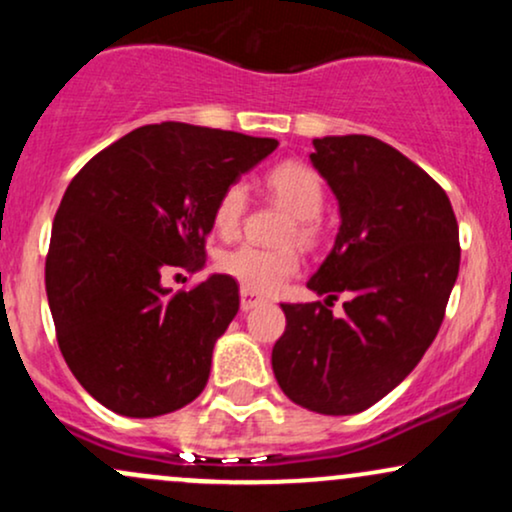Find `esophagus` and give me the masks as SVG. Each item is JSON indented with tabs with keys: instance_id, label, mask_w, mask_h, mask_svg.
<instances>
[{
	"instance_id": "1",
	"label": "esophagus",
	"mask_w": 512,
	"mask_h": 512,
	"mask_svg": "<svg viewBox=\"0 0 512 512\" xmlns=\"http://www.w3.org/2000/svg\"><path fill=\"white\" fill-rule=\"evenodd\" d=\"M264 301H267V298H262V296H257L255 291H250V289H240V308L243 310H252V308H257V305H262Z\"/></svg>"
}]
</instances>
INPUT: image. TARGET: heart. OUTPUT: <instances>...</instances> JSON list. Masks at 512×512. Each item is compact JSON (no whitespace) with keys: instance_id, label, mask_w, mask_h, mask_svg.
<instances>
[{"instance_id":"obj_1","label":"heart","mask_w":512,"mask_h":512,"mask_svg":"<svg viewBox=\"0 0 512 512\" xmlns=\"http://www.w3.org/2000/svg\"><path fill=\"white\" fill-rule=\"evenodd\" d=\"M267 187L276 202L293 214L296 226L289 228L286 238H298L303 245H313L320 236V211L325 204V185L320 175L305 163L286 161L276 166L267 175ZM248 209V187L245 182H228L216 197L211 223L214 231L223 238L236 236ZM219 267L233 279H238L245 289L257 293H272L286 284L301 267V257L293 248H255V245H240L223 252Z\"/></svg>"}]
</instances>
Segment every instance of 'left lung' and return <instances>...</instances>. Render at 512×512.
Wrapping results in <instances>:
<instances>
[{
	"instance_id": "obj_1",
	"label": "left lung",
	"mask_w": 512,
	"mask_h": 512,
	"mask_svg": "<svg viewBox=\"0 0 512 512\" xmlns=\"http://www.w3.org/2000/svg\"><path fill=\"white\" fill-rule=\"evenodd\" d=\"M313 146L342 226L308 281L327 301L281 303L272 368L296 404L346 416L395 390L433 344L460 272V231L443 187L390 144L346 134ZM339 292L350 301L337 318Z\"/></svg>"
}]
</instances>
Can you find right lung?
<instances>
[{
    "mask_svg": "<svg viewBox=\"0 0 512 512\" xmlns=\"http://www.w3.org/2000/svg\"><path fill=\"white\" fill-rule=\"evenodd\" d=\"M276 139L161 122L86 163L52 221L45 289L74 378L110 411L149 419L199 397L211 351L238 313L233 276L190 291L161 284L207 262L211 211Z\"/></svg>",
    "mask_w": 512,
    "mask_h": 512,
    "instance_id": "1",
    "label": "right lung"
}]
</instances>
